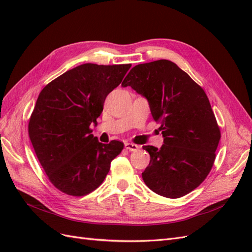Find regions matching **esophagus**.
I'll return each instance as SVG.
<instances>
[{"label": "esophagus", "mask_w": 252, "mask_h": 252, "mask_svg": "<svg viewBox=\"0 0 252 252\" xmlns=\"http://www.w3.org/2000/svg\"><path fill=\"white\" fill-rule=\"evenodd\" d=\"M125 148L129 151H136L139 149V146L132 143H125Z\"/></svg>", "instance_id": "1"}]
</instances>
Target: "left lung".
<instances>
[{
	"mask_svg": "<svg viewBox=\"0 0 252 252\" xmlns=\"http://www.w3.org/2000/svg\"><path fill=\"white\" fill-rule=\"evenodd\" d=\"M122 86L146 98L152 118L161 124L162 147L143 146L150 155L142 173L145 184L169 199L192 191L211 170L220 139L205 91L168 60L134 66Z\"/></svg>",
	"mask_w": 252,
	"mask_h": 252,
	"instance_id": "1",
	"label": "left lung"
}]
</instances>
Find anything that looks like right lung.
I'll return each mask as SVG.
<instances>
[{"mask_svg":"<svg viewBox=\"0 0 252 252\" xmlns=\"http://www.w3.org/2000/svg\"><path fill=\"white\" fill-rule=\"evenodd\" d=\"M130 67L83 64L40 93L29 121V138L50 182L62 192L82 196L94 191L123 149L119 141L98 142L90 126L97 124L106 96Z\"/></svg>","mask_w":252,"mask_h":252,"instance_id":"right-lung-1","label":"right lung"}]
</instances>
